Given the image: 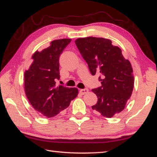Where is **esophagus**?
Masks as SVG:
<instances>
[{"instance_id": "34e87169", "label": "esophagus", "mask_w": 157, "mask_h": 157, "mask_svg": "<svg viewBox=\"0 0 157 157\" xmlns=\"http://www.w3.org/2000/svg\"><path fill=\"white\" fill-rule=\"evenodd\" d=\"M79 92H80L81 94L84 95V94H86L89 92V89H80Z\"/></svg>"}]
</instances>
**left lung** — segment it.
Masks as SVG:
<instances>
[{
  "label": "left lung",
  "mask_w": 157,
  "mask_h": 157,
  "mask_svg": "<svg viewBox=\"0 0 157 157\" xmlns=\"http://www.w3.org/2000/svg\"><path fill=\"white\" fill-rule=\"evenodd\" d=\"M75 42L91 73L100 74L99 81L102 86L92 89L98 97V102L92 109L106 118L121 112L134 88L129 61L125 59L121 49L113 46L109 39L89 36L79 38Z\"/></svg>",
  "instance_id": "8db88e82"
}]
</instances>
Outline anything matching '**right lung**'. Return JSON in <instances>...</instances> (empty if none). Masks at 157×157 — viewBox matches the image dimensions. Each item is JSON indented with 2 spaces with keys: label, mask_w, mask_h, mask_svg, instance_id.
Segmentation results:
<instances>
[{
  "label": "right lung",
  "mask_w": 157,
  "mask_h": 157,
  "mask_svg": "<svg viewBox=\"0 0 157 157\" xmlns=\"http://www.w3.org/2000/svg\"><path fill=\"white\" fill-rule=\"evenodd\" d=\"M71 39H62L50 42L49 47L36 51L33 62L25 71V92L29 102L36 111L47 118L55 116L67 108L78 96L77 88L56 86L59 79V58Z\"/></svg>",
  "instance_id": "right-lung-1"
}]
</instances>
